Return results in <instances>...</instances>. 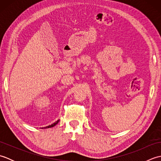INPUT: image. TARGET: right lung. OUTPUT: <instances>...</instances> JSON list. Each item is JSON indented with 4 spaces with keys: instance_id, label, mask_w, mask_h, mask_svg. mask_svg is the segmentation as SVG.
Segmentation results:
<instances>
[{
    "instance_id": "1",
    "label": "right lung",
    "mask_w": 161,
    "mask_h": 161,
    "mask_svg": "<svg viewBox=\"0 0 161 161\" xmlns=\"http://www.w3.org/2000/svg\"><path fill=\"white\" fill-rule=\"evenodd\" d=\"M59 119H58V120H57L56 122H54V123H53V124L52 125H49V126H45V127H44V128H51V127H53V126H55L57 124V123L58 122H59Z\"/></svg>"
}]
</instances>
